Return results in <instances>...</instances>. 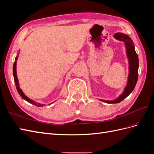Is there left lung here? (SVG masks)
<instances>
[{
	"label": "left lung",
	"mask_w": 154,
	"mask_h": 154,
	"mask_svg": "<svg viewBox=\"0 0 154 154\" xmlns=\"http://www.w3.org/2000/svg\"><path fill=\"white\" fill-rule=\"evenodd\" d=\"M114 36L116 39L124 42L126 45L127 54L129 62V74L128 82H127V85L125 89V91L117 99L112 101L101 100L103 102L110 104L118 103L126 98L133 91V90L135 87L138 76V58L135 50H134L133 40H131L130 37H129V36L120 32L116 33Z\"/></svg>",
	"instance_id": "1"
}]
</instances>
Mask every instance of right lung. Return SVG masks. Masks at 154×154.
<instances>
[{
    "label": "right lung",
    "mask_w": 154,
    "mask_h": 154,
    "mask_svg": "<svg viewBox=\"0 0 154 154\" xmlns=\"http://www.w3.org/2000/svg\"><path fill=\"white\" fill-rule=\"evenodd\" d=\"M17 57L16 58V59H15V61L14 63V66H13V74H14V82H15V84H16V89H17V92L19 93V94L20 95V96L23 98V99H25V100H27V102L31 103L32 104H34V105H36L37 106H44L45 104H39V103H35V101L32 100L31 99H29L28 97L24 95V93H23V91H21V89L20 88V87H19V84H18V80H17V73H16V61H17Z\"/></svg>",
    "instance_id": "right-lung-1"
}]
</instances>
